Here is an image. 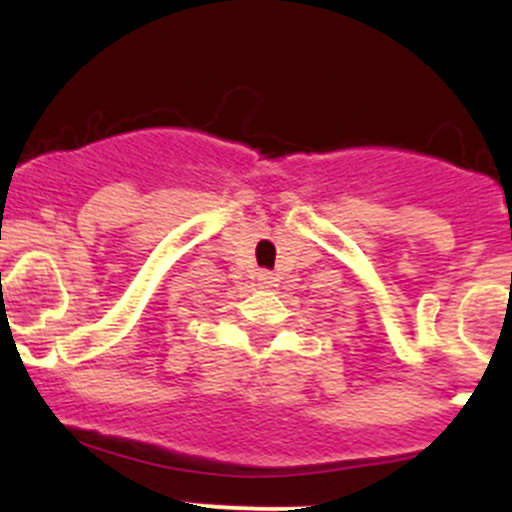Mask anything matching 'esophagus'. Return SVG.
Returning <instances> with one entry per match:
<instances>
[{
    "mask_svg": "<svg viewBox=\"0 0 512 512\" xmlns=\"http://www.w3.org/2000/svg\"><path fill=\"white\" fill-rule=\"evenodd\" d=\"M257 285L260 287L275 285V277H272V272H257Z\"/></svg>",
    "mask_w": 512,
    "mask_h": 512,
    "instance_id": "esophagus-1",
    "label": "esophagus"
}]
</instances>
